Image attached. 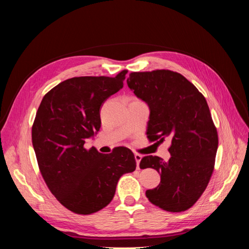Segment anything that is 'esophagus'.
I'll return each instance as SVG.
<instances>
[{"instance_id": "esophagus-1", "label": "esophagus", "mask_w": 249, "mask_h": 249, "mask_svg": "<svg viewBox=\"0 0 249 249\" xmlns=\"http://www.w3.org/2000/svg\"><path fill=\"white\" fill-rule=\"evenodd\" d=\"M141 159H142V156H141V155H139V154H135V160H136L137 167H139V164H140Z\"/></svg>"}]
</instances>
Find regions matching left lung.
<instances>
[{"label": "left lung", "mask_w": 249, "mask_h": 249, "mask_svg": "<svg viewBox=\"0 0 249 249\" xmlns=\"http://www.w3.org/2000/svg\"><path fill=\"white\" fill-rule=\"evenodd\" d=\"M126 83L149 108V141L171 142L168 161L157 156L142 158L141 169L150 167L161 175L160 184L146 190V197L168 212L186 211L206 190L218 147L205 96L182 74L166 70L132 72Z\"/></svg>", "instance_id": "obj_1"}]
</instances>
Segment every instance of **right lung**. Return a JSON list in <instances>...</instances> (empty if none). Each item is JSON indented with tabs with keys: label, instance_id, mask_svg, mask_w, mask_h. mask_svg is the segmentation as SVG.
Returning a JSON list of instances; mask_svg holds the SVG:
<instances>
[{
	"label": "right lung",
	"instance_id": "add662e5",
	"mask_svg": "<svg viewBox=\"0 0 249 249\" xmlns=\"http://www.w3.org/2000/svg\"><path fill=\"white\" fill-rule=\"evenodd\" d=\"M126 72L65 80L43 96L37 110L32 143L41 176L57 200L76 214L108 206L120 177L136 169L129 148L104 155L85 147L100 131L101 106L124 87Z\"/></svg>",
	"mask_w": 249,
	"mask_h": 249
}]
</instances>
